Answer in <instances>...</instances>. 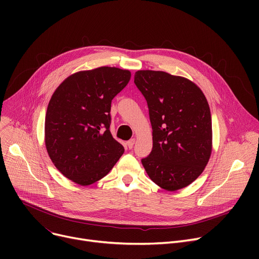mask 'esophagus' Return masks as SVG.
<instances>
[{
	"label": "esophagus",
	"instance_id": "obj_1",
	"mask_svg": "<svg viewBox=\"0 0 259 259\" xmlns=\"http://www.w3.org/2000/svg\"><path fill=\"white\" fill-rule=\"evenodd\" d=\"M134 144H135V139H131V140L128 141V143H127L128 148H129V149H132L133 146H134Z\"/></svg>",
	"mask_w": 259,
	"mask_h": 259
}]
</instances>
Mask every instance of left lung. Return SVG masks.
<instances>
[{
  "mask_svg": "<svg viewBox=\"0 0 259 259\" xmlns=\"http://www.w3.org/2000/svg\"><path fill=\"white\" fill-rule=\"evenodd\" d=\"M134 83L145 97L152 126V151L142 164L157 186L176 191L194 182L212 151V119L202 91L164 71L139 70Z\"/></svg>",
  "mask_w": 259,
  "mask_h": 259,
  "instance_id": "1",
  "label": "left lung"
}]
</instances>
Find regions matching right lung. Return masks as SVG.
Segmentation results:
<instances>
[{
  "label": "right lung",
  "instance_id": "obj_1",
  "mask_svg": "<svg viewBox=\"0 0 259 259\" xmlns=\"http://www.w3.org/2000/svg\"><path fill=\"white\" fill-rule=\"evenodd\" d=\"M131 73L100 67L67 77L52 94L45 118V144L67 179L88 186L103 179L125 149L110 132L111 102Z\"/></svg>",
  "mask_w": 259,
  "mask_h": 259
}]
</instances>
